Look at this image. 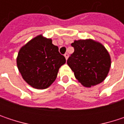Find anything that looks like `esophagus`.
Returning <instances> with one entry per match:
<instances>
[{
  "instance_id": "34e87169",
  "label": "esophagus",
  "mask_w": 124,
  "mask_h": 124,
  "mask_svg": "<svg viewBox=\"0 0 124 124\" xmlns=\"http://www.w3.org/2000/svg\"><path fill=\"white\" fill-rule=\"evenodd\" d=\"M68 57H69V54H68L67 53H65V54H64V57H65V59H66V60H67V59H68Z\"/></svg>"
}]
</instances>
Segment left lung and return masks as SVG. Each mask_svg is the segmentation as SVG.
I'll return each mask as SVG.
<instances>
[{
  "mask_svg": "<svg viewBox=\"0 0 124 124\" xmlns=\"http://www.w3.org/2000/svg\"><path fill=\"white\" fill-rule=\"evenodd\" d=\"M74 52L67 63L75 78L90 87L102 83L111 67V57L105 46L93 39L78 40L71 44Z\"/></svg>",
  "mask_w": 124,
  "mask_h": 124,
  "instance_id": "1",
  "label": "left lung"
}]
</instances>
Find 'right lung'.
<instances>
[{
    "label": "right lung",
    "mask_w": 124,
    "mask_h": 124,
    "mask_svg": "<svg viewBox=\"0 0 124 124\" xmlns=\"http://www.w3.org/2000/svg\"><path fill=\"white\" fill-rule=\"evenodd\" d=\"M16 62L23 79L29 85L45 89L56 80L59 69L66 60L51 39L39 35L21 48Z\"/></svg>",
    "instance_id": "1"
}]
</instances>
